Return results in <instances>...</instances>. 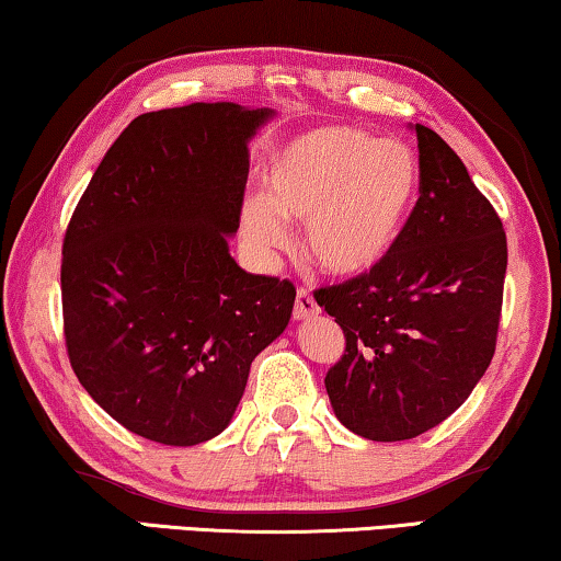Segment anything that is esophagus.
<instances>
[{"label": "esophagus", "mask_w": 561, "mask_h": 561, "mask_svg": "<svg viewBox=\"0 0 561 561\" xmlns=\"http://www.w3.org/2000/svg\"><path fill=\"white\" fill-rule=\"evenodd\" d=\"M319 311H321V308L313 300V296L308 294L306 288H298L296 306H294V319L296 321H308V319H313V316H319Z\"/></svg>", "instance_id": "34e87169"}]
</instances>
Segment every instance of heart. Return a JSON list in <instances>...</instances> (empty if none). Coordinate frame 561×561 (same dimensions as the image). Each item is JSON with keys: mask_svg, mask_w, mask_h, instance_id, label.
Instances as JSON below:
<instances>
[{"mask_svg": "<svg viewBox=\"0 0 561 561\" xmlns=\"http://www.w3.org/2000/svg\"><path fill=\"white\" fill-rule=\"evenodd\" d=\"M265 194L245 197L240 227L257 250H280L304 225V253L321 273L356 278L392 253L420 194V161L404 141L323 126L267 161Z\"/></svg>", "mask_w": 561, "mask_h": 561, "instance_id": "heart-1", "label": "heart"}]
</instances>
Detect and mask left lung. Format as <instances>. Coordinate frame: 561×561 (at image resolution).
<instances>
[{
    "instance_id": "8db88e82",
    "label": "left lung",
    "mask_w": 561,
    "mask_h": 561,
    "mask_svg": "<svg viewBox=\"0 0 561 561\" xmlns=\"http://www.w3.org/2000/svg\"><path fill=\"white\" fill-rule=\"evenodd\" d=\"M420 199L400 242L369 273L321 288L346 336L329 369L334 415L377 443L410 440L450 417L489 369L506 278V232L456 151L427 126Z\"/></svg>"
}]
</instances>
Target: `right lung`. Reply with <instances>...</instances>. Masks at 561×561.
<instances>
[{"label":"right lung","instance_id":"obj_1","mask_svg":"<svg viewBox=\"0 0 561 561\" xmlns=\"http://www.w3.org/2000/svg\"><path fill=\"white\" fill-rule=\"evenodd\" d=\"M273 108L217 101L144 113L95 169L62 242L72 371L108 415L161 445L230 425L250 364L296 288L234 263L248 144Z\"/></svg>","mask_w":561,"mask_h":561}]
</instances>
